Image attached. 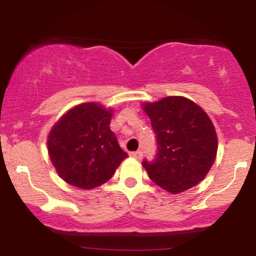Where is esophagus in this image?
<instances>
[{
	"label": "esophagus",
	"instance_id": "1",
	"mask_svg": "<svg viewBox=\"0 0 256 256\" xmlns=\"http://www.w3.org/2000/svg\"><path fill=\"white\" fill-rule=\"evenodd\" d=\"M130 156L134 158H138V160H140V158H142V156H143V152L140 150L132 152H130Z\"/></svg>",
	"mask_w": 256,
	"mask_h": 256
}]
</instances>
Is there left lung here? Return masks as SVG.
Here are the masks:
<instances>
[{"mask_svg": "<svg viewBox=\"0 0 256 256\" xmlns=\"http://www.w3.org/2000/svg\"><path fill=\"white\" fill-rule=\"evenodd\" d=\"M143 108L150 118L158 146L152 161H142L149 178L172 194L200 183L212 167L218 149L207 114L180 96H170Z\"/></svg>", "mask_w": 256, "mask_h": 256, "instance_id": "left-lung-1", "label": "left lung"}]
</instances>
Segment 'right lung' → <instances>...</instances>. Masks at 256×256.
I'll use <instances>...</instances> for the list:
<instances>
[{
	"instance_id": "obj_1",
	"label": "right lung",
	"mask_w": 256,
	"mask_h": 256,
	"mask_svg": "<svg viewBox=\"0 0 256 256\" xmlns=\"http://www.w3.org/2000/svg\"><path fill=\"white\" fill-rule=\"evenodd\" d=\"M112 110L95 102L76 106L48 137L50 160L66 183L92 189L110 180L128 156L110 130Z\"/></svg>"
}]
</instances>
